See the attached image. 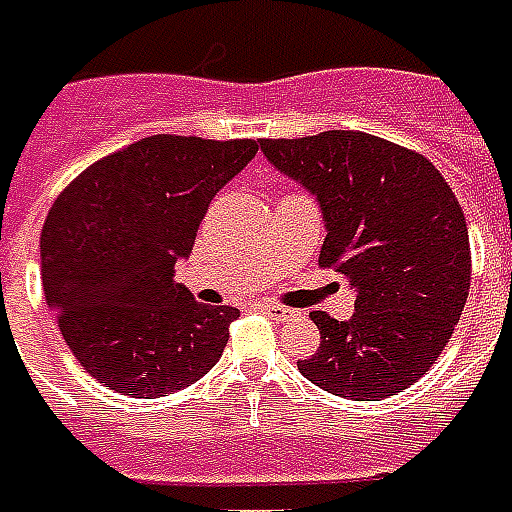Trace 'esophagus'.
<instances>
[{"label":"esophagus","instance_id":"1","mask_svg":"<svg viewBox=\"0 0 512 512\" xmlns=\"http://www.w3.org/2000/svg\"><path fill=\"white\" fill-rule=\"evenodd\" d=\"M260 311H263V314H268L271 319H276V322H282V319L292 317L290 308L276 306V303H260Z\"/></svg>","mask_w":512,"mask_h":512}]
</instances>
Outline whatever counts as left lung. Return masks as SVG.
<instances>
[{
	"mask_svg": "<svg viewBox=\"0 0 512 512\" xmlns=\"http://www.w3.org/2000/svg\"><path fill=\"white\" fill-rule=\"evenodd\" d=\"M276 169L317 195L325 217L319 265L349 279V322L325 311L303 376L346 400L389 397L416 384L446 349L470 292L462 206L416 150L362 131L263 139Z\"/></svg>",
	"mask_w": 512,
	"mask_h": 512,
	"instance_id": "1",
	"label": "left lung"
}]
</instances>
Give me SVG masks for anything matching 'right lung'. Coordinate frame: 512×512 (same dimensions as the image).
Returning <instances> with one entry per match:
<instances>
[{"mask_svg":"<svg viewBox=\"0 0 512 512\" xmlns=\"http://www.w3.org/2000/svg\"><path fill=\"white\" fill-rule=\"evenodd\" d=\"M257 147L147 136L88 166L50 206L39 239L45 300L99 384L152 400L217 365L239 308L198 303L174 268L214 195Z\"/></svg>","mask_w":512,"mask_h":512,"instance_id":"right-lung-1","label":"right lung"}]
</instances>
